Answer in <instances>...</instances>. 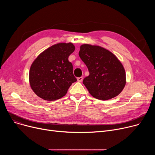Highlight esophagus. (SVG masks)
Here are the masks:
<instances>
[{"instance_id": "34e87169", "label": "esophagus", "mask_w": 155, "mask_h": 155, "mask_svg": "<svg viewBox=\"0 0 155 155\" xmlns=\"http://www.w3.org/2000/svg\"><path fill=\"white\" fill-rule=\"evenodd\" d=\"M77 80H78V82H82V80H83V77H78V78H77Z\"/></svg>"}]
</instances>
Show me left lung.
Wrapping results in <instances>:
<instances>
[{
	"mask_svg": "<svg viewBox=\"0 0 155 155\" xmlns=\"http://www.w3.org/2000/svg\"><path fill=\"white\" fill-rule=\"evenodd\" d=\"M78 54L90 73L83 84L94 98L109 100L123 90L125 70L112 53L101 46L85 44L80 46Z\"/></svg>",
	"mask_w": 155,
	"mask_h": 155,
	"instance_id": "obj_1",
	"label": "left lung"
}]
</instances>
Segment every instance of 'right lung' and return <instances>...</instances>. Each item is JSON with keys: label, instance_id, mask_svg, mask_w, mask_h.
Masks as SVG:
<instances>
[{"label": "right lung", "instance_id": "obj_1", "mask_svg": "<svg viewBox=\"0 0 155 155\" xmlns=\"http://www.w3.org/2000/svg\"><path fill=\"white\" fill-rule=\"evenodd\" d=\"M71 43H61L48 48L32 63L29 79L32 90L40 98L52 101L66 95L77 81L68 56L75 50Z\"/></svg>", "mask_w": 155, "mask_h": 155}]
</instances>
